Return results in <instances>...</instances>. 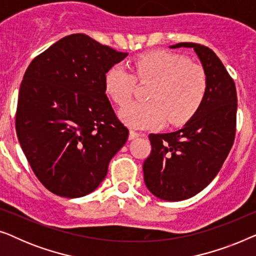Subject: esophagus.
I'll list each match as a JSON object with an SVG mask.
<instances>
[{"instance_id": "obj_1", "label": "esophagus", "mask_w": 256, "mask_h": 256, "mask_svg": "<svg viewBox=\"0 0 256 256\" xmlns=\"http://www.w3.org/2000/svg\"><path fill=\"white\" fill-rule=\"evenodd\" d=\"M138 136H141V134L138 132H134V130L129 132V140H135V138H138Z\"/></svg>"}]
</instances>
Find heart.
Segmentation results:
<instances>
[{
  "instance_id": "obj_1",
  "label": "heart",
  "mask_w": 256,
  "mask_h": 256,
  "mask_svg": "<svg viewBox=\"0 0 256 256\" xmlns=\"http://www.w3.org/2000/svg\"><path fill=\"white\" fill-rule=\"evenodd\" d=\"M135 74L142 81H154L149 102L131 103L118 112L121 121L132 128L144 129L182 124L202 106L208 93V76L200 65L171 51L141 54L134 62ZM136 76L122 64L113 65L104 76L106 93L120 106L131 98Z\"/></svg>"
}]
</instances>
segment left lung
Instances as JSON below:
<instances>
[{
    "label": "left lung",
    "instance_id": "8db88e82",
    "mask_svg": "<svg viewBox=\"0 0 256 256\" xmlns=\"http://www.w3.org/2000/svg\"><path fill=\"white\" fill-rule=\"evenodd\" d=\"M192 48L208 76L202 106L183 127L150 134L152 152L143 163L144 183L155 197L180 202L205 188L222 169L234 142L236 90L225 66L211 48L178 43L170 48Z\"/></svg>",
    "mask_w": 256,
    "mask_h": 256
}]
</instances>
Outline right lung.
<instances>
[{
    "instance_id": "obj_1",
    "label": "right lung",
    "mask_w": 256,
    "mask_h": 256,
    "mask_svg": "<svg viewBox=\"0 0 256 256\" xmlns=\"http://www.w3.org/2000/svg\"><path fill=\"white\" fill-rule=\"evenodd\" d=\"M127 56L73 34L26 68L17 102V138L31 169L52 194L79 198L93 192L127 141L128 129L104 90L107 71Z\"/></svg>"
}]
</instances>
